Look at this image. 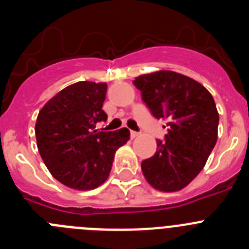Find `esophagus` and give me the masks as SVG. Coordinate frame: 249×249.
Listing matches in <instances>:
<instances>
[{"instance_id": "34e87169", "label": "esophagus", "mask_w": 249, "mask_h": 249, "mask_svg": "<svg viewBox=\"0 0 249 249\" xmlns=\"http://www.w3.org/2000/svg\"><path fill=\"white\" fill-rule=\"evenodd\" d=\"M138 136H140V133H138V132L131 131V137L132 138H136V137H138Z\"/></svg>"}]
</instances>
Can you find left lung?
I'll use <instances>...</instances> for the list:
<instances>
[{
    "label": "left lung",
    "mask_w": 249,
    "mask_h": 249,
    "mask_svg": "<svg viewBox=\"0 0 249 249\" xmlns=\"http://www.w3.org/2000/svg\"><path fill=\"white\" fill-rule=\"evenodd\" d=\"M133 85L151 113L167 121L155 155L142 162L146 181L160 192H177L203 169L218 137L219 114L208 89L191 77L157 71L136 77Z\"/></svg>",
    "instance_id": "1"
}]
</instances>
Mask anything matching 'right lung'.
Listing matches in <instances>:
<instances>
[{
    "label": "right lung",
    "instance_id": "obj_1",
    "mask_svg": "<svg viewBox=\"0 0 249 249\" xmlns=\"http://www.w3.org/2000/svg\"><path fill=\"white\" fill-rule=\"evenodd\" d=\"M107 83L80 81L51 98L37 116V147L57 181L72 190L97 188L108 178L114 153L127 143L129 131L100 132Z\"/></svg>",
    "mask_w": 249,
    "mask_h": 249
}]
</instances>
